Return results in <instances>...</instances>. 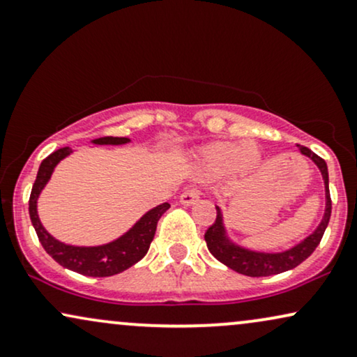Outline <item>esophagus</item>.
<instances>
[{"mask_svg": "<svg viewBox=\"0 0 357 357\" xmlns=\"http://www.w3.org/2000/svg\"><path fill=\"white\" fill-rule=\"evenodd\" d=\"M200 192L195 190V188H190V190H185L180 195V204L183 205H193L195 202H199Z\"/></svg>", "mask_w": 357, "mask_h": 357, "instance_id": "esophagus-1", "label": "esophagus"}]
</instances>
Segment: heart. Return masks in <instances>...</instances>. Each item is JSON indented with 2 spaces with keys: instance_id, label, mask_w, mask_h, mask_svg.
<instances>
[{
  "instance_id": "heart-1",
  "label": "heart",
  "mask_w": 357,
  "mask_h": 357,
  "mask_svg": "<svg viewBox=\"0 0 357 357\" xmlns=\"http://www.w3.org/2000/svg\"><path fill=\"white\" fill-rule=\"evenodd\" d=\"M261 160V152L255 142H213L197 153V165L208 175H223L228 172H248Z\"/></svg>"
}]
</instances>
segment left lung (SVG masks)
<instances>
[{"instance_id": "obj_1", "label": "left lung", "mask_w": 357, "mask_h": 357, "mask_svg": "<svg viewBox=\"0 0 357 357\" xmlns=\"http://www.w3.org/2000/svg\"><path fill=\"white\" fill-rule=\"evenodd\" d=\"M300 147V152L303 155L314 162L318 167L321 175L324 180V192H326V208H324V215L318 228L311 233L310 236H306L305 240L300 241L298 245H294L293 248L284 250V252L278 253H266V252H255V250H248L245 246H240L228 238L225 223H223V215L220 206L217 208V220L213 222V225L208 228L205 233V241L208 246L210 253L213 255L218 261H222L223 265L231 268L233 271L241 273V275L253 276H271L278 275V273L293 270L300 263L310 257L314 252L316 246L319 245L321 238H323L324 230H326L329 218H331V197H329V175H328V165L319 155H316L314 152H311L307 147Z\"/></svg>"}]
</instances>
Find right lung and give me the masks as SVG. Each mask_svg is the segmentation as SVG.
Instances as JSON below:
<instances>
[{"mask_svg": "<svg viewBox=\"0 0 357 357\" xmlns=\"http://www.w3.org/2000/svg\"><path fill=\"white\" fill-rule=\"evenodd\" d=\"M130 142L127 137H99L92 140V144L98 145H122ZM73 152V149L63 147L57 149L51 155H47L39 165L36 180H34L33 190H31L29 197V217L31 223H33L34 230L39 241H41L43 248L46 253L56 259L61 266L68 268V270L81 273L84 276H112L117 273H122L127 268L140 261L149 252L153 235L157 230V222L160 220L167 210L170 208V204L157 205L155 208L149 210L144 217H140L139 222L126 231L124 235L119 236L117 240L109 241L105 245L99 246H73L66 245L63 241L56 240L54 236L46 231L43 227L41 220L38 215V199L41 195L43 188L50 182L54 167L68 157Z\"/></svg>", "mask_w": 357, "mask_h": 357, "instance_id": "right-lung-1", "label": "right lung"}]
</instances>
